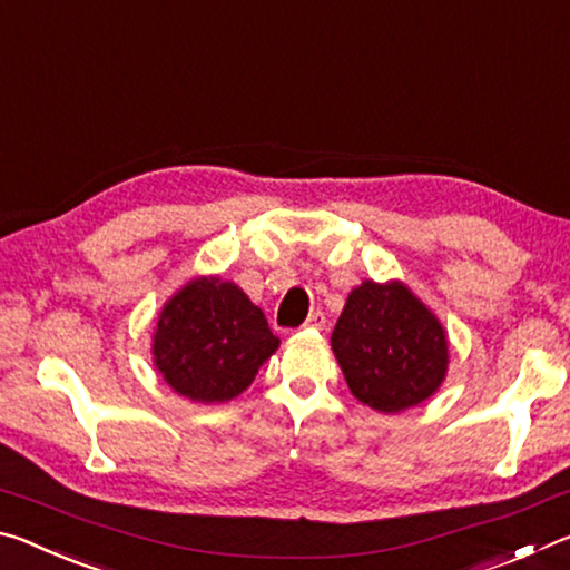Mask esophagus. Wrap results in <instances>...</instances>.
<instances>
[{
    "label": "esophagus",
    "instance_id": "1",
    "mask_svg": "<svg viewBox=\"0 0 570 570\" xmlns=\"http://www.w3.org/2000/svg\"><path fill=\"white\" fill-rule=\"evenodd\" d=\"M326 326V316L322 312H314L308 314V320L304 322V330H314V332H322Z\"/></svg>",
    "mask_w": 570,
    "mask_h": 570
}]
</instances>
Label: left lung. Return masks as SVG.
I'll use <instances>...</instances> for the list:
<instances>
[{
  "label": "left lung",
  "mask_w": 570,
  "mask_h": 570,
  "mask_svg": "<svg viewBox=\"0 0 570 570\" xmlns=\"http://www.w3.org/2000/svg\"><path fill=\"white\" fill-rule=\"evenodd\" d=\"M332 350L350 392L382 414L430 400L450 366L445 326L400 278L384 284L364 278L352 288L332 332Z\"/></svg>",
  "instance_id": "1"
}]
</instances>
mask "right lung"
<instances>
[{
	"label": "right lung",
	"instance_id": "obj_1",
	"mask_svg": "<svg viewBox=\"0 0 570 570\" xmlns=\"http://www.w3.org/2000/svg\"><path fill=\"white\" fill-rule=\"evenodd\" d=\"M278 344L264 312L238 284L193 276L163 304L150 354L173 392L220 404L248 390Z\"/></svg>",
	"mask_w": 570,
	"mask_h": 570
}]
</instances>
